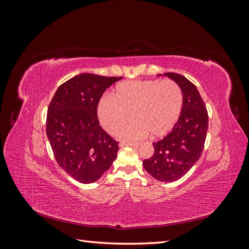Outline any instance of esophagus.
I'll use <instances>...</instances> for the list:
<instances>
[{
	"label": "esophagus",
	"mask_w": 249,
	"mask_h": 249,
	"mask_svg": "<svg viewBox=\"0 0 249 249\" xmlns=\"http://www.w3.org/2000/svg\"><path fill=\"white\" fill-rule=\"evenodd\" d=\"M139 145V143L138 142H120L119 143V146H134V147H136V146H138Z\"/></svg>",
	"instance_id": "34e87169"
}]
</instances>
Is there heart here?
<instances>
[{
  "label": "heart",
  "mask_w": 249,
  "mask_h": 249,
  "mask_svg": "<svg viewBox=\"0 0 249 249\" xmlns=\"http://www.w3.org/2000/svg\"><path fill=\"white\" fill-rule=\"evenodd\" d=\"M183 109V92L171 80H142L119 83L112 96L104 94L96 113L102 126L114 134L127 117L132 118L117 132L122 140H137L148 134L160 138L176 125Z\"/></svg>",
  "instance_id": "obj_1"
}]
</instances>
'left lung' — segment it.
Segmentation results:
<instances>
[{
	"mask_svg": "<svg viewBox=\"0 0 249 249\" xmlns=\"http://www.w3.org/2000/svg\"><path fill=\"white\" fill-rule=\"evenodd\" d=\"M158 76L168 77L179 86L183 109L172 131L153 143V157L142 164L153 178L170 183L184 177L200 158L208 132V112L196 86L182 74L166 72Z\"/></svg>",
	"mask_w": 249,
	"mask_h": 249,
	"instance_id": "left-lung-1",
	"label": "left lung"
}]
</instances>
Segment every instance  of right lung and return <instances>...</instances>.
<instances>
[{"label":"right lung","mask_w":249,"mask_h":249,"mask_svg":"<svg viewBox=\"0 0 249 249\" xmlns=\"http://www.w3.org/2000/svg\"><path fill=\"white\" fill-rule=\"evenodd\" d=\"M122 79L80 73L60 85L50 103L47 136L55 159L82 184L99 179L117 157L118 142L102 129L96 106L106 89Z\"/></svg>","instance_id":"add662e5"}]
</instances>
